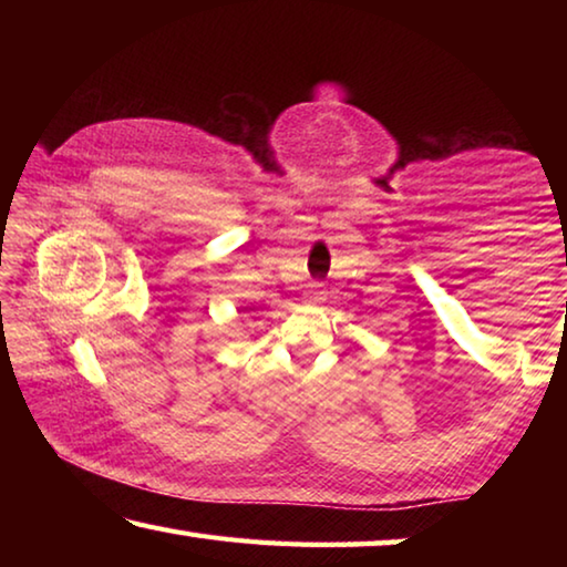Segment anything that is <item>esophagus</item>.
Masks as SVG:
<instances>
[{
    "instance_id": "esophagus-1",
    "label": "esophagus",
    "mask_w": 567,
    "mask_h": 567,
    "mask_svg": "<svg viewBox=\"0 0 567 567\" xmlns=\"http://www.w3.org/2000/svg\"><path fill=\"white\" fill-rule=\"evenodd\" d=\"M322 295H324L322 290H315V292H310V300L318 302V300H322Z\"/></svg>"
}]
</instances>
